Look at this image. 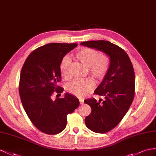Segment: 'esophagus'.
Listing matches in <instances>:
<instances>
[{
  "instance_id": "34e87169",
  "label": "esophagus",
  "mask_w": 156,
  "mask_h": 156,
  "mask_svg": "<svg viewBox=\"0 0 156 156\" xmlns=\"http://www.w3.org/2000/svg\"><path fill=\"white\" fill-rule=\"evenodd\" d=\"M79 102H80L81 105H82L83 104V102H84V100H83V98H79Z\"/></svg>"
}]
</instances>
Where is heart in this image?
<instances>
[{"instance_id": "b5f03b06", "label": "heart", "mask_w": 156, "mask_h": 156, "mask_svg": "<svg viewBox=\"0 0 156 156\" xmlns=\"http://www.w3.org/2000/svg\"><path fill=\"white\" fill-rule=\"evenodd\" d=\"M75 58L89 67V72L94 77L102 80L107 75L110 66L108 55L103 53L89 48H83L76 53ZM71 59L68 56L62 59L59 64V71L63 78L69 79L70 73ZM95 81L91 78L77 79L67 87V90L73 95L83 98L87 96L95 87Z\"/></svg>"}]
</instances>
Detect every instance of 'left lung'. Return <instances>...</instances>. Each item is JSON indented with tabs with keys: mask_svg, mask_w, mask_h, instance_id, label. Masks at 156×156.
I'll use <instances>...</instances> for the list:
<instances>
[{
	"mask_svg": "<svg viewBox=\"0 0 156 156\" xmlns=\"http://www.w3.org/2000/svg\"><path fill=\"white\" fill-rule=\"evenodd\" d=\"M81 44L105 52L111 61L107 75L94 92L105 99L97 102L90 98L84 101L91 108L85 120L87 127L103 134L115 128L130 107L135 94L134 68L126 51L108 41H87Z\"/></svg>",
	"mask_w": 156,
	"mask_h": 156,
	"instance_id": "1",
	"label": "left lung"
}]
</instances>
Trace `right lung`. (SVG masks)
Masks as SVG:
<instances>
[{"label":"right lung","mask_w":156,"mask_h":156,"mask_svg":"<svg viewBox=\"0 0 156 156\" xmlns=\"http://www.w3.org/2000/svg\"><path fill=\"white\" fill-rule=\"evenodd\" d=\"M77 44L51 43L36 49L26 58L20 72L19 94L22 106L32 123L45 134L54 135L67 125V116L79 105L75 97L66 93L59 98L63 89L59 64L67 53ZM54 94L55 100L52 99Z\"/></svg>","instance_id":"obj_1"}]
</instances>
